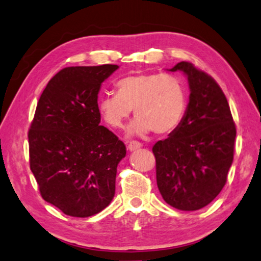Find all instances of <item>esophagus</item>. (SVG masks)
I'll use <instances>...</instances> for the list:
<instances>
[{
    "instance_id": "obj_1",
    "label": "esophagus",
    "mask_w": 261,
    "mask_h": 261,
    "mask_svg": "<svg viewBox=\"0 0 261 261\" xmlns=\"http://www.w3.org/2000/svg\"><path fill=\"white\" fill-rule=\"evenodd\" d=\"M142 148V143H139L137 141H131L129 144H127V149L130 150V151H135V150H138Z\"/></svg>"
}]
</instances>
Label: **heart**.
Segmentation results:
<instances>
[{
    "mask_svg": "<svg viewBox=\"0 0 261 261\" xmlns=\"http://www.w3.org/2000/svg\"><path fill=\"white\" fill-rule=\"evenodd\" d=\"M116 94L98 99V111L112 129H122L132 110L137 120L130 134L167 135L181 125L188 109V90L181 78L164 73H136L117 80Z\"/></svg>",
    "mask_w": 261,
    "mask_h": 261,
    "instance_id": "b5f03b06",
    "label": "heart"
}]
</instances>
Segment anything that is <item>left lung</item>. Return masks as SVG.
Masks as SVG:
<instances>
[{
    "label": "left lung",
    "mask_w": 261,
    "mask_h": 261,
    "mask_svg": "<svg viewBox=\"0 0 261 261\" xmlns=\"http://www.w3.org/2000/svg\"><path fill=\"white\" fill-rule=\"evenodd\" d=\"M188 78L185 119L153 145L157 187L163 200L179 211H197L219 195L233 163L237 127L219 84L192 62L170 69Z\"/></svg>",
    "instance_id": "1"
}]
</instances>
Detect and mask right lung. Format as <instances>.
Wrapping results in <instances>:
<instances>
[{
    "mask_svg": "<svg viewBox=\"0 0 261 261\" xmlns=\"http://www.w3.org/2000/svg\"><path fill=\"white\" fill-rule=\"evenodd\" d=\"M117 65L75 66L47 84L28 131L29 164L40 194L66 215L92 216L115 196L126 148L100 125L98 93Z\"/></svg>",
    "mask_w": 261,
    "mask_h": 261,
    "instance_id": "right-lung-1",
    "label": "right lung"
}]
</instances>
